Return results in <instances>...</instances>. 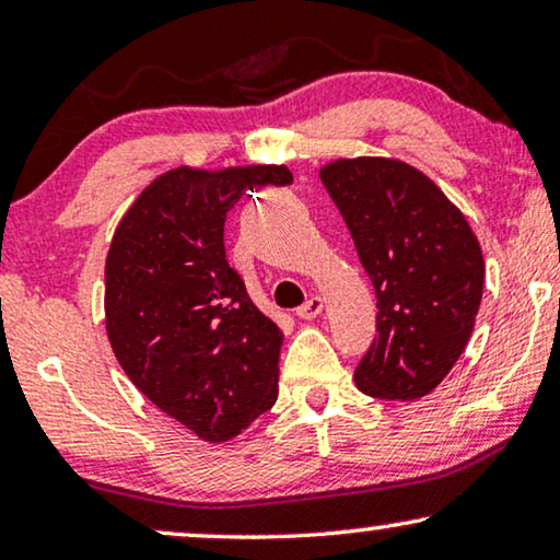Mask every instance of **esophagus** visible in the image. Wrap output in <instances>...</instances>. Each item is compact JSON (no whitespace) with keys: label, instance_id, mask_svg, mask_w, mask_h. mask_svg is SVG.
Returning <instances> with one entry per match:
<instances>
[{"label":"esophagus","instance_id":"obj_1","mask_svg":"<svg viewBox=\"0 0 560 560\" xmlns=\"http://www.w3.org/2000/svg\"><path fill=\"white\" fill-rule=\"evenodd\" d=\"M322 312H325V299H322V296H310V299H306V302L296 310V317L310 322V319H317Z\"/></svg>","mask_w":560,"mask_h":560}]
</instances>
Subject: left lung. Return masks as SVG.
<instances>
[{
	"mask_svg": "<svg viewBox=\"0 0 560 560\" xmlns=\"http://www.w3.org/2000/svg\"><path fill=\"white\" fill-rule=\"evenodd\" d=\"M377 296V337L355 368L365 396H429L467 348L485 258L462 210L411 164L388 156L319 170Z\"/></svg>",
	"mask_w": 560,
	"mask_h": 560,
	"instance_id": "left-lung-1",
	"label": "left lung"
}]
</instances>
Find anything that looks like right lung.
<instances>
[{
	"instance_id": "add662e5",
	"label": "right lung",
	"mask_w": 560,
	"mask_h": 560,
	"mask_svg": "<svg viewBox=\"0 0 560 560\" xmlns=\"http://www.w3.org/2000/svg\"><path fill=\"white\" fill-rule=\"evenodd\" d=\"M287 164L152 179L106 256V335L129 381L205 441L238 436L277 404L283 335L228 266L223 225L241 195L291 183Z\"/></svg>"
}]
</instances>
